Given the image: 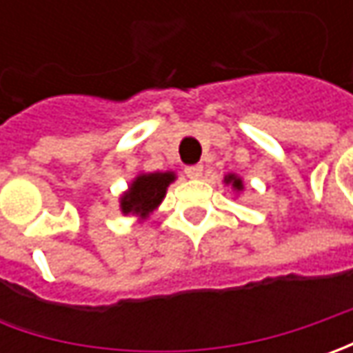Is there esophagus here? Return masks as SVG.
<instances>
[{"label":"esophagus","mask_w":353,"mask_h":353,"mask_svg":"<svg viewBox=\"0 0 353 353\" xmlns=\"http://www.w3.org/2000/svg\"><path fill=\"white\" fill-rule=\"evenodd\" d=\"M184 174H186L188 179H200V176H202V165H190V167H186V169H184Z\"/></svg>","instance_id":"obj_1"}]
</instances>
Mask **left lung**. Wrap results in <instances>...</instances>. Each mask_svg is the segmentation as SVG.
Wrapping results in <instances>:
<instances>
[{
	"label": "left lung",
	"mask_w": 353,
	"mask_h": 353,
	"mask_svg": "<svg viewBox=\"0 0 353 353\" xmlns=\"http://www.w3.org/2000/svg\"><path fill=\"white\" fill-rule=\"evenodd\" d=\"M224 183L230 184V186H232L234 190H237V192H239V190H243V181H241L237 174H225Z\"/></svg>",
	"instance_id": "8db88e82"
}]
</instances>
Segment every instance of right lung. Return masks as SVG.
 Listing matches in <instances>:
<instances>
[{
    "label": "right lung",
    "mask_w": 353,
    "mask_h": 353,
    "mask_svg": "<svg viewBox=\"0 0 353 353\" xmlns=\"http://www.w3.org/2000/svg\"><path fill=\"white\" fill-rule=\"evenodd\" d=\"M176 179L174 172H143L137 174L129 188L119 198V208L128 216L135 214L139 218H147L151 212L159 208L163 198L167 194L169 184Z\"/></svg>",
    "instance_id": "add662e5"
}]
</instances>
